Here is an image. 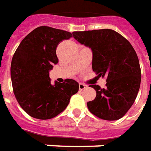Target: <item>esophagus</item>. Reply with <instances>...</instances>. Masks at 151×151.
Returning a JSON list of instances; mask_svg holds the SVG:
<instances>
[{"label": "esophagus", "mask_w": 151, "mask_h": 151, "mask_svg": "<svg viewBox=\"0 0 151 151\" xmlns=\"http://www.w3.org/2000/svg\"><path fill=\"white\" fill-rule=\"evenodd\" d=\"M86 88H87V86H86V85L82 84V83H80V84H79V89H80V91H83V90H85V89H86Z\"/></svg>", "instance_id": "34e87169"}]
</instances>
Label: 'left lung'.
<instances>
[{"label":"left lung","instance_id":"left-lung-1","mask_svg":"<svg viewBox=\"0 0 151 151\" xmlns=\"http://www.w3.org/2000/svg\"><path fill=\"white\" fill-rule=\"evenodd\" d=\"M72 34L80 43L91 48L93 71L98 77H106L105 88L91 85L96 96L87 102L89 111L102 120H119L134 104L140 86L141 71L135 50L124 36L111 29Z\"/></svg>","mask_w":151,"mask_h":151}]
</instances>
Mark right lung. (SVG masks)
Wrapping results in <instances>:
<instances>
[{
    "label": "right lung",
    "instance_id": "add662e5",
    "mask_svg": "<svg viewBox=\"0 0 151 151\" xmlns=\"http://www.w3.org/2000/svg\"><path fill=\"white\" fill-rule=\"evenodd\" d=\"M72 37L70 32L40 26L21 40L11 65L13 92L17 102L33 118L48 120L67 107L79 84L72 79L50 83L49 70L58 63L56 47Z\"/></svg>",
    "mask_w": 151,
    "mask_h": 151
}]
</instances>
